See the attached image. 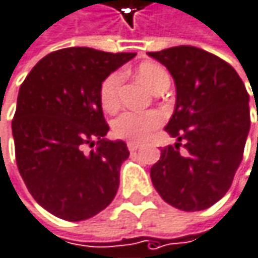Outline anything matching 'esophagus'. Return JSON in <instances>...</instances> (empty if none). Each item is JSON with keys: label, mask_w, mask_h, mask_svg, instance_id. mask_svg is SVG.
<instances>
[{"label": "esophagus", "mask_w": 258, "mask_h": 258, "mask_svg": "<svg viewBox=\"0 0 258 258\" xmlns=\"http://www.w3.org/2000/svg\"><path fill=\"white\" fill-rule=\"evenodd\" d=\"M127 146H128L130 152H136V151L140 148V145H139V143H134V142H128V145H127Z\"/></svg>", "instance_id": "obj_1"}]
</instances>
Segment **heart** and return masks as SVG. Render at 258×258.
Here are the masks:
<instances>
[{
  "mask_svg": "<svg viewBox=\"0 0 258 258\" xmlns=\"http://www.w3.org/2000/svg\"><path fill=\"white\" fill-rule=\"evenodd\" d=\"M140 80L148 87L155 88L162 78L168 77L167 72L156 63H142L137 69ZM122 84V74L115 71L106 77L100 85V103L105 110H115L119 105V93ZM164 122V115L159 110H125L112 122V131L118 139L130 142L146 140Z\"/></svg>",
  "mask_w": 258,
  "mask_h": 258,
  "instance_id": "b5f03b06",
  "label": "heart"
}]
</instances>
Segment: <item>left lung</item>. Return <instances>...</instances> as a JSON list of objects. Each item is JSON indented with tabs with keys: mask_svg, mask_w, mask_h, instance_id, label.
Returning <instances> with one entry per match:
<instances>
[{
	"mask_svg": "<svg viewBox=\"0 0 258 258\" xmlns=\"http://www.w3.org/2000/svg\"><path fill=\"white\" fill-rule=\"evenodd\" d=\"M148 54L170 71L177 90L165 131L178 143L161 151L151 168L153 186L178 210H207L229 190L242 161L251 122L248 91L227 61L198 47L178 45Z\"/></svg>",
	"mask_w": 258,
	"mask_h": 258,
	"instance_id": "obj_1",
	"label": "left lung"
}]
</instances>
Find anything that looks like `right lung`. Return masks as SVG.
Wrapping results in <instances>:
<instances>
[{
	"label": "right lung",
	"instance_id": "1",
	"mask_svg": "<svg viewBox=\"0 0 258 258\" xmlns=\"http://www.w3.org/2000/svg\"><path fill=\"white\" fill-rule=\"evenodd\" d=\"M136 53L69 47L47 54L22 82L12 130L19 173L36 202L68 222L87 220L112 202L121 164V140H105L109 125L100 85ZM94 151L85 152L87 146Z\"/></svg>",
	"mask_w": 258,
	"mask_h": 258
}]
</instances>
